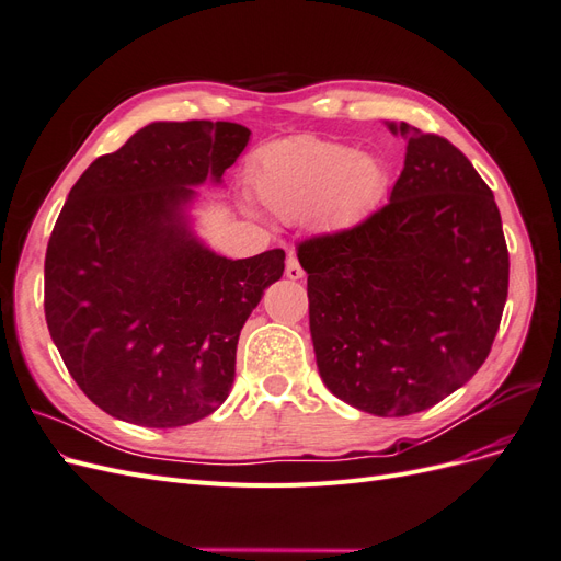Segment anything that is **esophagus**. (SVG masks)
<instances>
[{
    "instance_id": "34e87169",
    "label": "esophagus",
    "mask_w": 561,
    "mask_h": 561,
    "mask_svg": "<svg viewBox=\"0 0 561 561\" xmlns=\"http://www.w3.org/2000/svg\"><path fill=\"white\" fill-rule=\"evenodd\" d=\"M285 276L290 278V280H299L301 276H304V268L299 266V260H297V254H287V264H285Z\"/></svg>"
}]
</instances>
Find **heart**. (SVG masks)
Listing matches in <instances>:
<instances>
[{"mask_svg":"<svg viewBox=\"0 0 561 561\" xmlns=\"http://www.w3.org/2000/svg\"><path fill=\"white\" fill-rule=\"evenodd\" d=\"M390 173L381 157L351 145L299 135L268 145L252 171V190L283 222L346 231L379 208Z\"/></svg>","mask_w":561,"mask_h":561,"instance_id":"1","label":"heart"}]
</instances>
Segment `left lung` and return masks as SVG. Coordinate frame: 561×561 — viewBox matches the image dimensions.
I'll use <instances>...</instances> for the list:
<instances>
[{"label": "left lung", "mask_w": 561, "mask_h": 561, "mask_svg": "<svg viewBox=\"0 0 561 561\" xmlns=\"http://www.w3.org/2000/svg\"><path fill=\"white\" fill-rule=\"evenodd\" d=\"M407 142L390 203L301 243L320 379L375 416L428 410L482 367L507 297L501 213L451 142L386 122Z\"/></svg>", "instance_id": "1"}]
</instances>
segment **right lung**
<instances>
[{"label": "right lung", "mask_w": 561, "mask_h": 561, "mask_svg": "<svg viewBox=\"0 0 561 561\" xmlns=\"http://www.w3.org/2000/svg\"><path fill=\"white\" fill-rule=\"evenodd\" d=\"M250 130L154 122L95 159L50 233L44 311L77 386L145 428L210 416L236 377V344L285 252L229 260L194 227L196 186L222 184Z\"/></svg>", "instance_id": "right-lung-1"}]
</instances>
